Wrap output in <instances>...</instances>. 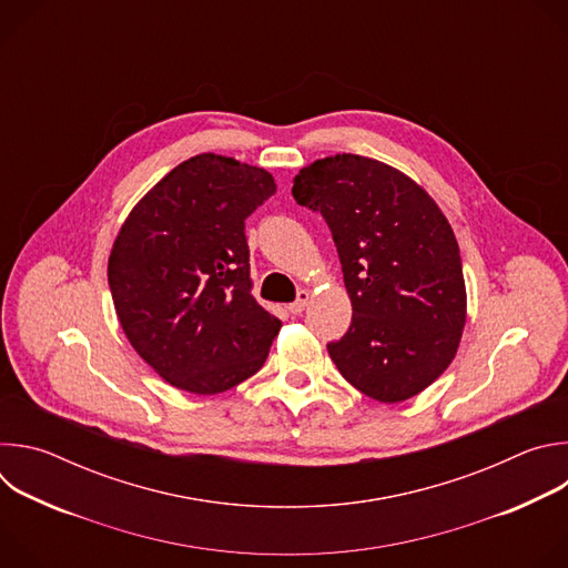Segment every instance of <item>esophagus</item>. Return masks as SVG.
I'll list each match as a JSON object with an SVG mask.
<instances>
[{"instance_id":"34e87169","label":"esophagus","mask_w":568,"mask_h":568,"mask_svg":"<svg viewBox=\"0 0 568 568\" xmlns=\"http://www.w3.org/2000/svg\"><path fill=\"white\" fill-rule=\"evenodd\" d=\"M307 301H310V292H307V290H301V292L296 294V301L290 303V312H292V314H301V312L305 310Z\"/></svg>"}]
</instances>
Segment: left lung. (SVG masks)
<instances>
[{
    "label": "left lung",
    "mask_w": 568,
    "mask_h": 568,
    "mask_svg": "<svg viewBox=\"0 0 568 568\" xmlns=\"http://www.w3.org/2000/svg\"><path fill=\"white\" fill-rule=\"evenodd\" d=\"M326 220L353 303L351 328L328 353L364 395L402 402L454 359L465 326L456 235L407 175L359 154L305 166L292 186Z\"/></svg>",
    "instance_id": "1"
}]
</instances>
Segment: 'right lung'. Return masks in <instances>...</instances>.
<instances>
[{"label": "right lung", "mask_w": 568, "mask_h": 568, "mask_svg": "<svg viewBox=\"0 0 568 568\" xmlns=\"http://www.w3.org/2000/svg\"><path fill=\"white\" fill-rule=\"evenodd\" d=\"M274 178L222 154L173 169L128 215L108 265L132 348L169 384L222 393L267 359L281 321L256 303L245 220Z\"/></svg>", "instance_id": "obj_1"}]
</instances>
